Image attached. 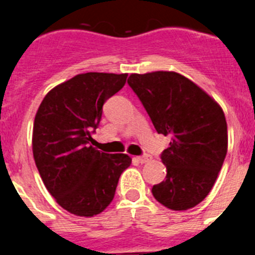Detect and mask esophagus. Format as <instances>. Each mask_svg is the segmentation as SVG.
Returning <instances> with one entry per match:
<instances>
[{"instance_id": "obj_1", "label": "esophagus", "mask_w": 255, "mask_h": 255, "mask_svg": "<svg viewBox=\"0 0 255 255\" xmlns=\"http://www.w3.org/2000/svg\"><path fill=\"white\" fill-rule=\"evenodd\" d=\"M135 161H138L139 163H147V162L150 161V155L148 154L139 155V157H135Z\"/></svg>"}]
</instances>
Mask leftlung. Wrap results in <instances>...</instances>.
Listing matches in <instances>:
<instances>
[{"instance_id":"8db88e82","label":"left lung","mask_w":255,"mask_h":255,"mask_svg":"<svg viewBox=\"0 0 255 255\" xmlns=\"http://www.w3.org/2000/svg\"><path fill=\"white\" fill-rule=\"evenodd\" d=\"M128 84L158 134L171 135L161 159L166 180L152 194L172 211L199 204L215 185L227 153V124L221 106L195 83L173 71L131 74Z\"/></svg>"}]
</instances>
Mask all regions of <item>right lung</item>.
I'll return each instance as SVG.
<instances>
[{"label": "right lung", "instance_id": "1", "mask_svg": "<svg viewBox=\"0 0 255 255\" xmlns=\"http://www.w3.org/2000/svg\"><path fill=\"white\" fill-rule=\"evenodd\" d=\"M128 74L85 73L48 92L33 126V155L49 194L67 212L92 217L105 211L131 158L91 145L102 107Z\"/></svg>", "mask_w": 255, "mask_h": 255}]
</instances>
